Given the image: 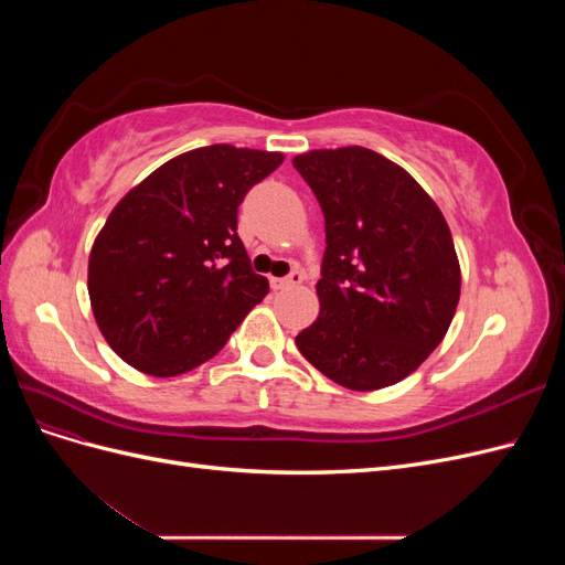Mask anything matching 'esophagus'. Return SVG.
<instances>
[{"label":"esophagus","instance_id":"obj_1","mask_svg":"<svg viewBox=\"0 0 565 565\" xmlns=\"http://www.w3.org/2000/svg\"><path fill=\"white\" fill-rule=\"evenodd\" d=\"M301 280H303V273L301 270H292L287 278H270V287L273 289H287V287L301 285Z\"/></svg>","mask_w":565,"mask_h":565}]
</instances>
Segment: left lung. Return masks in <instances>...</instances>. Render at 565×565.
<instances>
[{
  "label": "left lung",
  "mask_w": 565,
  "mask_h": 565,
  "mask_svg": "<svg viewBox=\"0 0 565 565\" xmlns=\"http://www.w3.org/2000/svg\"><path fill=\"white\" fill-rule=\"evenodd\" d=\"M324 216L318 320L297 349L324 377L374 391L405 380L446 337L459 262L436 202L403 167L361 146L292 160Z\"/></svg>",
  "instance_id": "left-lung-1"
}]
</instances>
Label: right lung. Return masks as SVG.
Instances as JSON below:
<instances>
[{"instance_id": "1", "label": "right lung", "mask_w": 565, "mask_h": 565, "mask_svg": "<svg viewBox=\"0 0 565 565\" xmlns=\"http://www.w3.org/2000/svg\"><path fill=\"white\" fill-rule=\"evenodd\" d=\"M282 160L228 143L195 148L115 204L87 287L98 330L125 363L152 377L193 370L268 295L237 237V207Z\"/></svg>"}]
</instances>
